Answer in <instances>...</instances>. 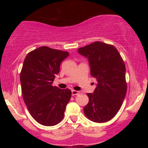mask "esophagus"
<instances>
[{
  "label": "esophagus",
  "instance_id": "34e87169",
  "mask_svg": "<svg viewBox=\"0 0 148 148\" xmlns=\"http://www.w3.org/2000/svg\"><path fill=\"white\" fill-rule=\"evenodd\" d=\"M79 93V91H76V90H72V95L73 96L74 95H78Z\"/></svg>",
  "mask_w": 148,
  "mask_h": 148
}]
</instances>
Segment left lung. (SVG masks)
<instances>
[{
    "label": "left lung",
    "instance_id": "obj_1",
    "mask_svg": "<svg viewBox=\"0 0 148 148\" xmlns=\"http://www.w3.org/2000/svg\"><path fill=\"white\" fill-rule=\"evenodd\" d=\"M87 58L91 76L97 81L89 102L84 108L86 118L95 123L111 120L120 110L127 92L125 62L114 46L95 42L78 49Z\"/></svg>",
    "mask_w": 148,
    "mask_h": 148
}]
</instances>
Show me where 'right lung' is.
Here are the masks:
<instances>
[{
  "label": "right lung",
  "instance_id": "add662e5",
  "mask_svg": "<svg viewBox=\"0 0 148 148\" xmlns=\"http://www.w3.org/2000/svg\"><path fill=\"white\" fill-rule=\"evenodd\" d=\"M68 56L67 51L41 47L28 53L23 62L20 74L23 101L32 117L45 126H54L63 119L72 96L68 88L52 85Z\"/></svg>",
  "mask_w": 148,
  "mask_h": 148
}]
</instances>
